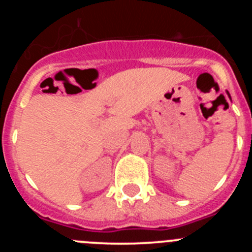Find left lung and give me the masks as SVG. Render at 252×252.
Listing matches in <instances>:
<instances>
[{"instance_id":"left-lung-1","label":"left lung","mask_w":252,"mask_h":252,"mask_svg":"<svg viewBox=\"0 0 252 252\" xmlns=\"http://www.w3.org/2000/svg\"><path fill=\"white\" fill-rule=\"evenodd\" d=\"M228 95H229V93H228ZM229 97H230V96H229Z\"/></svg>"}]
</instances>
